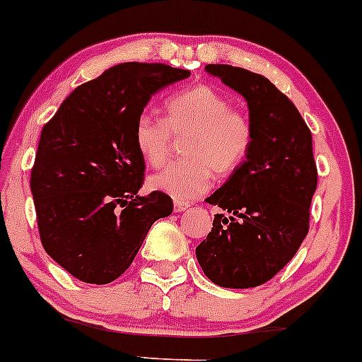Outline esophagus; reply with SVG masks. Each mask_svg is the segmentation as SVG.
Masks as SVG:
<instances>
[{"instance_id": "esophagus-1", "label": "esophagus", "mask_w": 362, "mask_h": 362, "mask_svg": "<svg viewBox=\"0 0 362 362\" xmlns=\"http://www.w3.org/2000/svg\"><path fill=\"white\" fill-rule=\"evenodd\" d=\"M173 208H175V213H182V211H185V209H187V208H189V204H187V202H180V201H175Z\"/></svg>"}]
</instances>
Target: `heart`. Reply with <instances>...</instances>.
I'll list each match as a JSON object with an SVG mask.
<instances>
[{
    "mask_svg": "<svg viewBox=\"0 0 362 362\" xmlns=\"http://www.w3.org/2000/svg\"><path fill=\"white\" fill-rule=\"evenodd\" d=\"M172 132L187 136L185 158L149 178V187L189 202L209 189L213 172L230 175L240 168L252 148V123L213 87L199 84L166 99L165 120L139 115L134 142L148 165L160 168L168 160Z\"/></svg>",
    "mask_w": 362,
    "mask_h": 362,
    "instance_id": "obj_1",
    "label": "heart"
}]
</instances>
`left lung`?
Masks as SVG:
<instances>
[{
    "label": "left lung",
    "mask_w": 362,
    "mask_h": 362,
    "mask_svg": "<svg viewBox=\"0 0 362 362\" xmlns=\"http://www.w3.org/2000/svg\"><path fill=\"white\" fill-rule=\"evenodd\" d=\"M206 71L247 101L254 141L240 168L206 199L230 216L214 214L196 257L220 287H257L296 256L308 235L317 184L311 130L263 75L232 65H206Z\"/></svg>",
    "instance_id": "left-lung-1"
}]
</instances>
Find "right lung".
I'll return each mask as SVG.
<instances>
[{
  "instance_id": "obj_1",
  "label": "right lung",
  "mask_w": 362,
  "mask_h": 362,
  "mask_svg": "<svg viewBox=\"0 0 362 362\" xmlns=\"http://www.w3.org/2000/svg\"><path fill=\"white\" fill-rule=\"evenodd\" d=\"M189 75L163 63H120L78 86L42 129L30 175L39 235L71 276L117 280L154 221L172 214L166 194H137L146 165L134 125L153 94Z\"/></svg>"
}]
</instances>
